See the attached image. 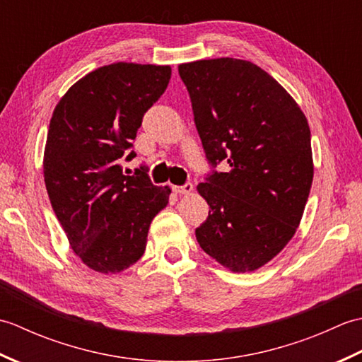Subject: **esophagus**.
Returning <instances> with one entry per match:
<instances>
[{"label":"esophagus","instance_id":"34e87169","mask_svg":"<svg viewBox=\"0 0 362 362\" xmlns=\"http://www.w3.org/2000/svg\"><path fill=\"white\" fill-rule=\"evenodd\" d=\"M173 189H174V193L175 194H189V193H193V185H191V183H185V185H182V187H173Z\"/></svg>","mask_w":362,"mask_h":362}]
</instances>
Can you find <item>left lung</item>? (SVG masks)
Listing matches in <instances>:
<instances>
[{"label":"left lung","instance_id":"obj_1","mask_svg":"<svg viewBox=\"0 0 362 362\" xmlns=\"http://www.w3.org/2000/svg\"><path fill=\"white\" fill-rule=\"evenodd\" d=\"M213 171L197 191L210 205L196 228L205 253L232 272H252L284 249L303 216L314 165L305 113L271 74L221 57L179 65Z\"/></svg>","mask_w":362,"mask_h":362}]
</instances>
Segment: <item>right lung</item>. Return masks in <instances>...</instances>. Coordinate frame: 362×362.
<instances>
[{
	"mask_svg": "<svg viewBox=\"0 0 362 362\" xmlns=\"http://www.w3.org/2000/svg\"><path fill=\"white\" fill-rule=\"evenodd\" d=\"M169 79V65H105L71 86L52 112L43 156L46 191L73 252L96 272L135 264L152 219L168 205L171 188L153 185L146 166L124 175L119 158ZM135 156L132 151L126 160Z\"/></svg>",
	"mask_w": 362,
	"mask_h": 362,
	"instance_id": "1",
	"label": "right lung"
}]
</instances>
